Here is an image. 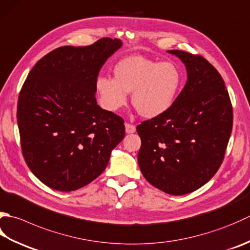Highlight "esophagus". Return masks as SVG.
Segmentation results:
<instances>
[{"mask_svg": "<svg viewBox=\"0 0 250 250\" xmlns=\"http://www.w3.org/2000/svg\"><path fill=\"white\" fill-rule=\"evenodd\" d=\"M125 133H128V134H131V133H134V132L136 131V129H135V126H134L133 125H130V124H125Z\"/></svg>", "mask_w": 250, "mask_h": 250, "instance_id": "obj_1", "label": "esophagus"}]
</instances>
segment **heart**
Wrapping results in <instances>:
<instances>
[{
  "mask_svg": "<svg viewBox=\"0 0 250 250\" xmlns=\"http://www.w3.org/2000/svg\"><path fill=\"white\" fill-rule=\"evenodd\" d=\"M114 75L115 78L100 76L95 81L101 105L109 111H118L126 104L128 93H132V105L142 117L149 119L171 108L183 80L174 62H160L139 55L119 61Z\"/></svg>",
  "mask_w": 250,
  "mask_h": 250,
  "instance_id": "b5f03b06",
  "label": "heart"
}]
</instances>
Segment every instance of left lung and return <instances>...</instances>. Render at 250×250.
<instances>
[{
  "mask_svg": "<svg viewBox=\"0 0 250 250\" xmlns=\"http://www.w3.org/2000/svg\"><path fill=\"white\" fill-rule=\"evenodd\" d=\"M168 53L187 68L188 80L171 108L136 126L140 169L148 182L170 195L206 184L222 164L233 125V109L222 77L202 56Z\"/></svg>",
  "mask_w": 250,
  "mask_h": 250,
  "instance_id": "obj_1",
  "label": "left lung"
}]
</instances>
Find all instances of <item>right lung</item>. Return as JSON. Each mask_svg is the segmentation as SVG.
Instances as JSON below:
<instances>
[{
	"label": "right lung",
	"instance_id": "add662e5",
	"mask_svg": "<svg viewBox=\"0 0 250 250\" xmlns=\"http://www.w3.org/2000/svg\"><path fill=\"white\" fill-rule=\"evenodd\" d=\"M121 46L110 38L62 46L29 72L17 106L21 148L31 172L48 188L71 192L85 187L124 140V120L95 99L101 68Z\"/></svg>",
	"mask_w": 250,
	"mask_h": 250
}]
</instances>
